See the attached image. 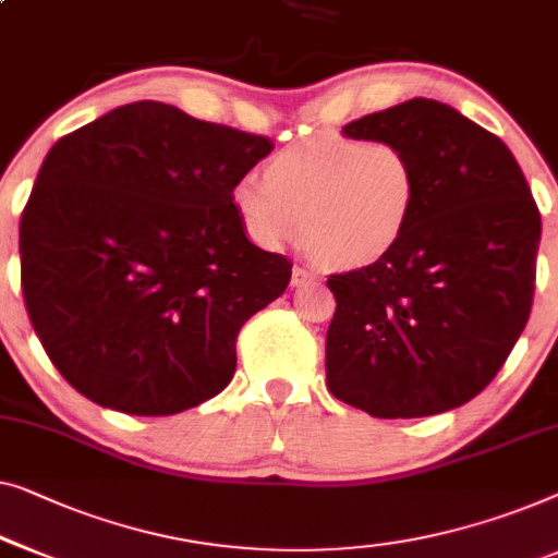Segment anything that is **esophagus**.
<instances>
[{
    "mask_svg": "<svg viewBox=\"0 0 558 558\" xmlns=\"http://www.w3.org/2000/svg\"><path fill=\"white\" fill-rule=\"evenodd\" d=\"M312 279H314V274L310 269H304V266H294L292 269V287H304V284H310Z\"/></svg>",
    "mask_w": 558,
    "mask_h": 558,
    "instance_id": "1",
    "label": "esophagus"
}]
</instances>
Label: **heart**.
<instances>
[{
	"mask_svg": "<svg viewBox=\"0 0 558 558\" xmlns=\"http://www.w3.org/2000/svg\"><path fill=\"white\" fill-rule=\"evenodd\" d=\"M420 179L395 141L352 135L299 141L248 171L231 204L254 244L279 248L302 233L322 264L357 269L390 254L413 221Z\"/></svg>",
	"mask_w": 558,
	"mask_h": 558,
	"instance_id": "1",
	"label": "heart"
}]
</instances>
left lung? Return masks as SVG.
Wrapping results in <instances>:
<instances>
[{
	"instance_id": "obj_1",
	"label": "left lung",
	"mask_w": 558,
	"mask_h": 558,
	"mask_svg": "<svg viewBox=\"0 0 558 558\" xmlns=\"http://www.w3.org/2000/svg\"><path fill=\"white\" fill-rule=\"evenodd\" d=\"M342 133L405 145L420 193L390 254L329 274V392L390 420L465 405L531 314L541 216L529 183L498 135L438 100L400 102Z\"/></svg>"
}]
</instances>
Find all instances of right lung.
<instances>
[{"instance_id":"add662e5","label":"right lung","mask_w":558,"mask_h":558,"mask_svg":"<svg viewBox=\"0 0 558 558\" xmlns=\"http://www.w3.org/2000/svg\"><path fill=\"white\" fill-rule=\"evenodd\" d=\"M271 148L156 100L52 145L20 221L22 294L80 395L153 417L231 383L241 327L292 279V262L254 246L231 204Z\"/></svg>"}]
</instances>
